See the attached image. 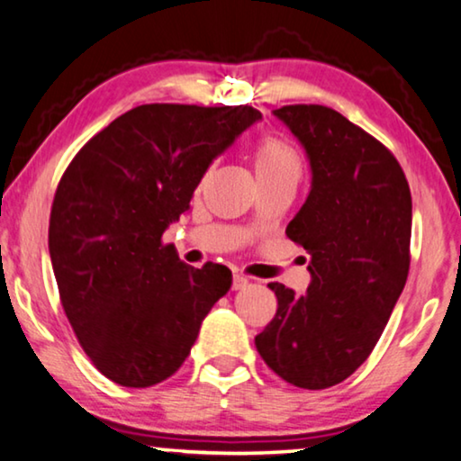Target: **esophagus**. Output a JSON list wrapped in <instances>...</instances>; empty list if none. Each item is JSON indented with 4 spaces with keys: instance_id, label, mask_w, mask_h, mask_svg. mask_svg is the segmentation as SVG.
<instances>
[{
    "instance_id": "esophagus-1",
    "label": "esophagus",
    "mask_w": 461,
    "mask_h": 461,
    "mask_svg": "<svg viewBox=\"0 0 461 461\" xmlns=\"http://www.w3.org/2000/svg\"><path fill=\"white\" fill-rule=\"evenodd\" d=\"M249 285V280L241 275H235L232 276V291H239V289H245V286Z\"/></svg>"
}]
</instances>
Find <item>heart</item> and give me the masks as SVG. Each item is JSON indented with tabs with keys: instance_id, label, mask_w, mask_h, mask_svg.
Segmentation results:
<instances>
[{
	"instance_id": "b5f03b06",
	"label": "heart",
	"mask_w": 461,
	"mask_h": 461,
	"mask_svg": "<svg viewBox=\"0 0 461 461\" xmlns=\"http://www.w3.org/2000/svg\"><path fill=\"white\" fill-rule=\"evenodd\" d=\"M258 181H293L302 176V159L289 143L276 137H266L253 153Z\"/></svg>"
}]
</instances>
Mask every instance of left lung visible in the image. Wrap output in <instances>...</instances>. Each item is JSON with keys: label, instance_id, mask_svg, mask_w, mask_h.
<instances>
[{"label": "left lung", "instance_id": "obj_1", "mask_svg": "<svg viewBox=\"0 0 461 461\" xmlns=\"http://www.w3.org/2000/svg\"><path fill=\"white\" fill-rule=\"evenodd\" d=\"M308 156V199L286 237L310 253L303 295L270 283L276 316L256 337L268 368L329 389L362 366L383 335L410 270L411 193L383 143L326 105L272 112Z\"/></svg>", "mask_w": 461, "mask_h": 461}]
</instances>
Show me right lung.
Wrapping results in <instances>:
<instances>
[{"instance_id":"add662e5","label":"right lung","mask_w":461,"mask_h":461,"mask_svg":"<svg viewBox=\"0 0 461 461\" xmlns=\"http://www.w3.org/2000/svg\"><path fill=\"white\" fill-rule=\"evenodd\" d=\"M262 114L249 105H139L77 153L58 185L50 256L59 299L95 368L132 389L181 368L226 266L193 268L162 235L210 164Z\"/></svg>"}]
</instances>
